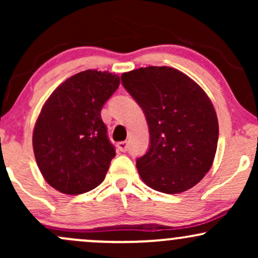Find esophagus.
Here are the masks:
<instances>
[{
	"label": "esophagus",
	"mask_w": 258,
	"mask_h": 258,
	"mask_svg": "<svg viewBox=\"0 0 258 258\" xmlns=\"http://www.w3.org/2000/svg\"><path fill=\"white\" fill-rule=\"evenodd\" d=\"M117 148H119L120 152H126V150L128 149V143H127V142H120V143L117 144Z\"/></svg>",
	"instance_id": "34e87169"
}]
</instances>
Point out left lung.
I'll return each mask as SVG.
<instances>
[{
  "instance_id": "1",
  "label": "left lung",
  "mask_w": 258,
  "mask_h": 258,
  "mask_svg": "<svg viewBox=\"0 0 258 258\" xmlns=\"http://www.w3.org/2000/svg\"><path fill=\"white\" fill-rule=\"evenodd\" d=\"M143 110L150 146L136 160L141 178L154 190L178 194L200 182L214 162L218 121L197 82L170 67L139 68L121 75Z\"/></svg>"
}]
</instances>
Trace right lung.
<instances>
[{"label": "right lung", "instance_id": "obj_1", "mask_svg": "<svg viewBox=\"0 0 258 258\" xmlns=\"http://www.w3.org/2000/svg\"><path fill=\"white\" fill-rule=\"evenodd\" d=\"M119 85L114 74L85 70L58 86L42 106L32 135L35 159L60 193H86L104 180L116 153L100 111Z\"/></svg>", "mask_w": 258, "mask_h": 258}]
</instances>
